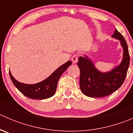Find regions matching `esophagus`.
<instances>
[{"label":"esophagus","instance_id":"1","mask_svg":"<svg viewBox=\"0 0 133 133\" xmlns=\"http://www.w3.org/2000/svg\"><path fill=\"white\" fill-rule=\"evenodd\" d=\"M71 60L73 62V64H76L78 62V55H75L73 56V57L71 58Z\"/></svg>","mask_w":133,"mask_h":133}]
</instances>
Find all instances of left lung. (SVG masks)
<instances>
[{"label":"left lung","mask_w":133,"mask_h":133,"mask_svg":"<svg viewBox=\"0 0 133 133\" xmlns=\"http://www.w3.org/2000/svg\"><path fill=\"white\" fill-rule=\"evenodd\" d=\"M111 37L118 40L123 49V57L117 66L107 72H102L95 67L93 61L85 55L77 63L80 71V88L85 96L92 98L104 97L121 87L127 75L130 57L124 38L115 29Z\"/></svg>","instance_id":"left-lung-1"}]
</instances>
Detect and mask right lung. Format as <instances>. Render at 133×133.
Masks as SVG:
<instances>
[{
	"mask_svg": "<svg viewBox=\"0 0 133 133\" xmlns=\"http://www.w3.org/2000/svg\"><path fill=\"white\" fill-rule=\"evenodd\" d=\"M71 60L67 62L57 68L50 76L40 82L34 84H28L17 81L9 71L11 79L15 86L24 95L31 99L43 100L49 98L55 95L58 81L64 71L71 65Z\"/></svg>",
	"mask_w": 133,
	"mask_h": 133,
	"instance_id": "1",
	"label": "right lung"
}]
</instances>
